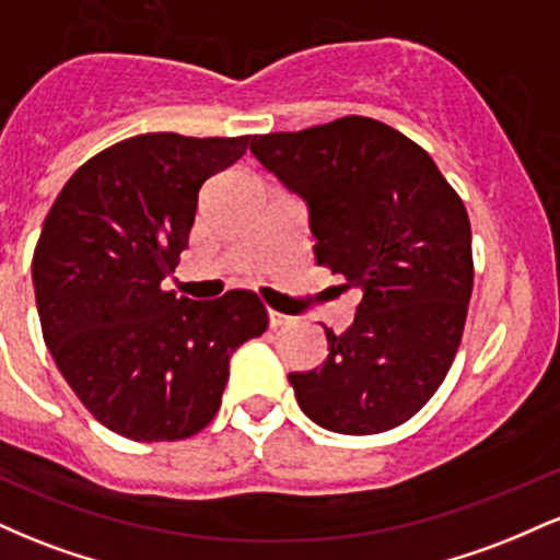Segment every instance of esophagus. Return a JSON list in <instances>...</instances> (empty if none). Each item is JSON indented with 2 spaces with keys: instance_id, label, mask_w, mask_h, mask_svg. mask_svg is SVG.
Returning a JSON list of instances; mask_svg holds the SVG:
<instances>
[{
  "instance_id": "1",
  "label": "esophagus",
  "mask_w": 560,
  "mask_h": 560,
  "mask_svg": "<svg viewBox=\"0 0 560 560\" xmlns=\"http://www.w3.org/2000/svg\"><path fill=\"white\" fill-rule=\"evenodd\" d=\"M268 324H271V329H279V326L292 324V318L284 316V313H279V311H268Z\"/></svg>"
}]
</instances>
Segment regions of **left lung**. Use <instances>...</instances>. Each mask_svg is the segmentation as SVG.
<instances>
[{
    "mask_svg": "<svg viewBox=\"0 0 560 560\" xmlns=\"http://www.w3.org/2000/svg\"><path fill=\"white\" fill-rule=\"evenodd\" d=\"M249 152L307 202L318 266L363 292L320 369L289 374L302 413L339 434H378L445 382L474 287L464 199L416 141L382 120L253 137Z\"/></svg>",
    "mask_w": 560,
    "mask_h": 560,
    "instance_id": "obj_1",
    "label": "left lung"
}]
</instances>
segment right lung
<instances>
[{
  "instance_id": "1",
  "label": "right lung",
  "mask_w": 560,
  "mask_h": 560,
  "mask_svg": "<svg viewBox=\"0 0 560 560\" xmlns=\"http://www.w3.org/2000/svg\"><path fill=\"white\" fill-rule=\"evenodd\" d=\"M249 137L141 133L81 165L34 249L44 342L102 427L176 442L221 408L229 361L268 329L258 294L176 298L163 281L189 247L202 184L236 163Z\"/></svg>"
}]
</instances>
